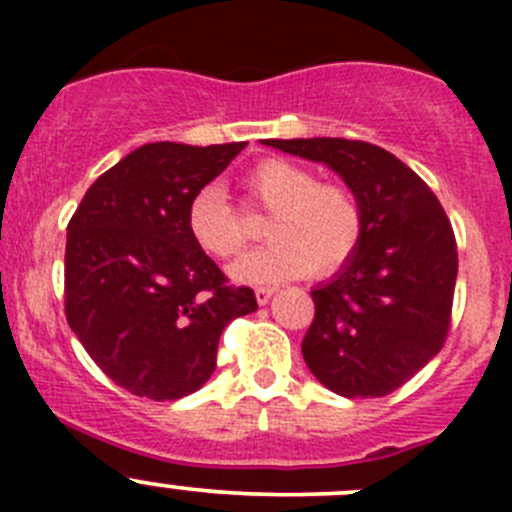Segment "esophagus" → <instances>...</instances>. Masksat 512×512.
Returning a JSON list of instances; mask_svg holds the SVG:
<instances>
[{
    "mask_svg": "<svg viewBox=\"0 0 512 512\" xmlns=\"http://www.w3.org/2000/svg\"><path fill=\"white\" fill-rule=\"evenodd\" d=\"M272 294H275V289H272V287H257L255 289V297H257V302H260V304L270 302Z\"/></svg>",
    "mask_w": 512,
    "mask_h": 512,
    "instance_id": "34e87169",
    "label": "esophagus"
}]
</instances>
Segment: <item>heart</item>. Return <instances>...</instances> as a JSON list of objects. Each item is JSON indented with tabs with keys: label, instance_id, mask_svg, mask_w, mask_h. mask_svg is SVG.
<instances>
[{
	"label": "heart",
	"instance_id": "b5f03b06",
	"mask_svg": "<svg viewBox=\"0 0 512 512\" xmlns=\"http://www.w3.org/2000/svg\"><path fill=\"white\" fill-rule=\"evenodd\" d=\"M245 185L270 210L262 227L270 242L232 262L237 282L280 285L309 270L324 277L352 260L364 235V213L347 185L319 183L312 168L285 158L257 163ZM185 223L195 245L220 260L245 245V230L220 185H205L193 195Z\"/></svg>",
	"mask_w": 512,
	"mask_h": 512
}]
</instances>
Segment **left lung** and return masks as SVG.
I'll use <instances>...</instances> for the list:
<instances>
[{
  "mask_svg": "<svg viewBox=\"0 0 512 512\" xmlns=\"http://www.w3.org/2000/svg\"><path fill=\"white\" fill-rule=\"evenodd\" d=\"M324 163L364 213L354 257L312 289L302 356L319 384L347 399H379L441 352L451 327L458 250L433 190L379 146L347 138L262 141Z\"/></svg>",
  "mask_w": 512,
  "mask_h": 512,
  "instance_id": "8db88e82",
  "label": "left lung"
}]
</instances>
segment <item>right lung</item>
I'll return each mask as SVG.
<instances>
[{"label": "right lung", "instance_id": "1", "mask_svg": "<svg viewBox=\"0 0 512 512\" xmlns=\"http://www.w3.org/2000/svg\"><path fill=\"white\" fill-rule=\"evenodd\" d=\"M247 143H146L98 175L66 235V322L121 389L153 401L198 391L220 334L255 312L188 232V205Z\"/></svg>", "mask_w": 512, "mask_h": 512}]
</instances>
